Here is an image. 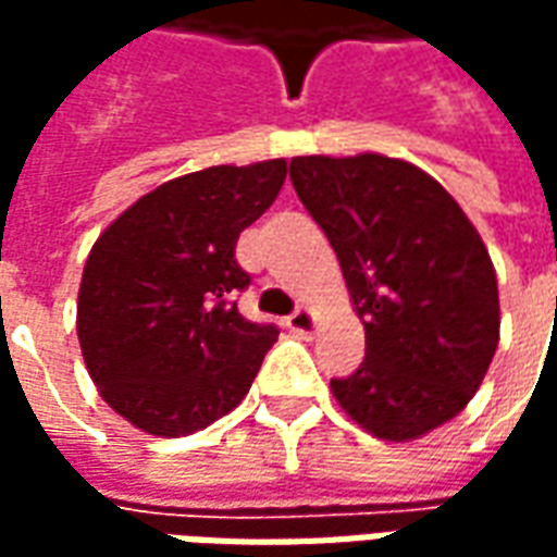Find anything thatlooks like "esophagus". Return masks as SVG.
I'll return each instance as SVG.
<instances>
[{"mask_svg": "<svg viewBox=\"0 0 557 557\" xmlns=\"http://www.w3.org/2000/svg\"><path fill=\"white\" fill-rule=\"evenodd\" d=\"M286 327H289L292 334H313L315 331V315L313 310H307V307H301V310H295V313L286 319Z\"/></svg>", "mask_w": 557, "mask_h": 557, "instance_id": "obj_1", "label": "esophagus"}]
</instances>
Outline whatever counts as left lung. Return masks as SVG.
I'll return each instance as SVG.
<instances>
[{
    "label": "left lung",
    "instance_id": "left-lung-1",
    "mask_svg": "<svg viewBox=\"0 0 557 557\" xmlns=\"http://www.w3.org/2000/svg\"><path fill=\"white\" fill-rule=\"evenodd\" d=\"M289 178L322 226L367 331V358L331 391L385 442L442 426L483 382L498 349L490 250L432 175L406 160L292 158Z\"/></svg>",
    "mask_w": 557,
    "mask_h": 557
}]
</instances>
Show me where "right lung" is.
<instances>
[{
  "label": "right lung",
  "instance_id": "obj_1",
  "mask_svg": "<svg viewBox=\"0 0 557 557\" xmlns=\"http://www.w3.org/2000/svg\"><path fill=\"white\" fill-rule=\"evenodd\" d=\"M286 182V160L208 166L160 184L101 232L77 337L103 403L148 435H190L244 399L277 327L238 313L235 242Z\"/></svg>",
  "mask_w": 557,
  "mask_h": 557
}]
</instances>
